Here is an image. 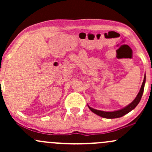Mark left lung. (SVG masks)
<instances>
[{"label": "left lung", "instance_id": "8db88e82", "mask_svg": "<svg viewBox=\"0 0 152 152\" xmlns=\"http://www.w3.org/2000/svg\"><path fill=\"white\" fill-rule=\"evenodd\" d=\"M145 81H146V76H144V81H143L142 87H141L140 91H139V94L136 97V99L132 102L129 105H128L126 106L124 109L118 110V111H111V112H108V111H99V110H96L94 109L93 108L90 107L89 106L88 108L92 112H94V114L99 115V116H102V117L106 118H119L121 117V116H124L125 114H128L129 112H130L132 110H133L134 108L136 107L138 105L139 102H140L141 99H142L143 92H144V84H145Z\"/></svg>", "mask_w": 152, "mask_h": 152}]
</instances>
